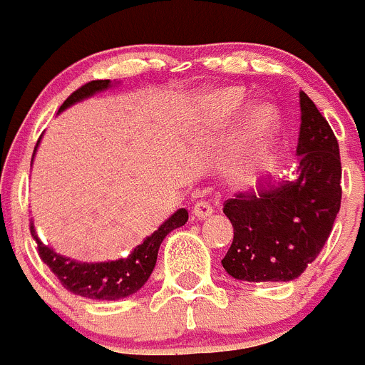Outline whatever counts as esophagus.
<instances>
[{
    "instance_id": "esophagus-1",
    "label": "esophagus",
    "mask_w": 365,
    "mask_h": 365,
    "mask_svg": "<svg viewBox=\"0 0 365 365\" xmlns=\"http://www.w3.org/2000/svg\"><path fill=\"white\" fill-rule=\"evenodd\" d=\"M212 212H215V209H212L211 203H207V202H198L195 207H192V216H195L196 220L209 218Z\"/></svg>"
}]
</instances>
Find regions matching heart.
Returning a JSON list of instances; mask_svg holds the SVG:
<instances>
[{"instance_id":"1","label":"heart","mask_w":365,"mask_h":365,"mask_svg":"<svg viewBox=\"0 0 365 365\" xmlns=\"http://www.w3.org/2000/svg\"><path fill=\"white\" fill-rule=\"evenodd\" d=\"M244 105L245 96L242 91L225 88L207 101V109L212 121L220 125H227L229 121H232L242 113ZM278 120H280L278 110L271 101H258L249 107L244 118V125L240 129L231 158H229L232 175L245 178L264 160L265 153L272 143V138L277 134Z\"/></svg>"}]
</instances>
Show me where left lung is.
<instances>
[{
	"instance_id": "1",
	"label": "left lung",
	"mask_w": 365,
	"mask_h": 365,
	"mask_svg": "<svg viewBox=\"0 0 365 365\" xmlns=\"http://www.w3.org/2000/svg\"><path fill=\"white\" fill-rule=\"evenodd\" d=\"M300 134L294 178H262L256 190L227 200L223 212L235 238L222 260L242 282H291L318 256L342 200L338 142L326 118L300 91Z\"/></svg>"
}]
</instances>
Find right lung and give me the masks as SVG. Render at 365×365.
<instances>
[{"mask_svg":"<svg viewBox=\"0 0 365 365\" xmlns=\"http://www.w3.org/2000/svg\"><path fill=\"white\" fill-rule=\"evenodd\" d=\"M114 85L116 83H113L110 80L88 81L65 100V103L60 107V113H63L65 109L72 107L74 103H80V101L88 100V98L96 96L103 91H109ZM38 145H36L34 154L38 150ZM187 220H189V212L185 209H178L153 235L147 236L142 244L134 247L129 256L110 262H78L74 258L56 252L51 245L43 244L39 240L32 220L31 235L36 240V244H38L41 260L51 267V271L58 277V280L61 282V285L67 291L78 294V297L93 298V300H121V298L134 294L145 285L154 265H156L158 249L162 245L163 238L170 231L185 225Z\"/></svg>","mask_w":365,"mask_h":365,"instance_id":"add662e5","label":"right lung"}]
</instances>
